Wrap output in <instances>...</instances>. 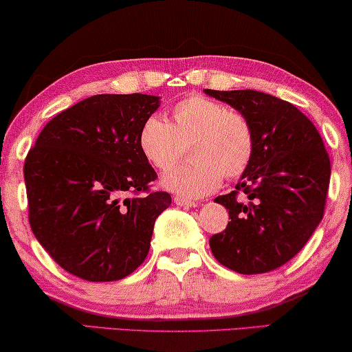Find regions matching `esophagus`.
<instances>
[{"mask_svg":"<svg viewBox=\"0 0 352 352\" xmlns=\"http://www.w3.org/2000/svg\"><path fill=\"white\" fill-rule=\"evenodd\" d=\"M174 202L177 204L178 207H194V206H196V204L190 201V199H185V197H180V196L174 197Z\"/></svg>","mask_w":352,"mask_h":352,"instance_id":"34e87169","label":"esophagus"}]
</instances>
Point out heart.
Segmentation results:
<instances>
[{
    "instance_id": "b5f03b06",
    "label": "heart",
    "mask_w": 352,
    "mask_h": 352,
    "mask_svg": "<svg viewBox=\"0 0 352 352\" xmlns=\"http://www.w3.org/2000/svg\"><path fill=\"white\" fill-rule=\"evenodd\" d=\"M174 122L151 115L139 131V148L158 170L174 167L191 145L188 164L162 177V186L185 199H197L237 178L256 151V134L246 115L206 96L182 99L172 109Z\"/></svg>"
}]
</instances>
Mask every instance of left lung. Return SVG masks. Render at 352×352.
Segmentation results:
<instances>
[{
    "mask_svg": "<svg viewBox=\"0 0 352 352\" xmlns=\"http://www.w3.org/2000/svg\"><path fill=\"white\" fill-rule=\"evenodd\" d=\"M248 117L256 151L235 191L214 202L229 210L223 232L210 239L219 264L243 275L291 261L321 223L330 160L314 124L291 102L254 90H204ZM243 192V198L238 192Z\"/></svg>",
    "mask_w": 352,
    "mask_h": 352,
    "instance_id": "1",
    "label": "left lung"
}]
</instances>
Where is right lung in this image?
<instances>
[{
    "label": "right lung",
    "mask_w": 352,
    "mask_h": 352,
    "mask_svg": "<svg viewBox=\"0 0 352 352\" xmlns=\"http://www.w3.org/2000/svg\"><path fill=\"white\" fill-rule=\"evenodd\" d=\"M151 94H96L44 126L25 160L30 226L56 264L87 281H117L145 261L169 192L139 148ZM145 192L129 198L128 193Z\"/></svg>",
    "instance_id": "right-lung-1"
}]
</instances>
